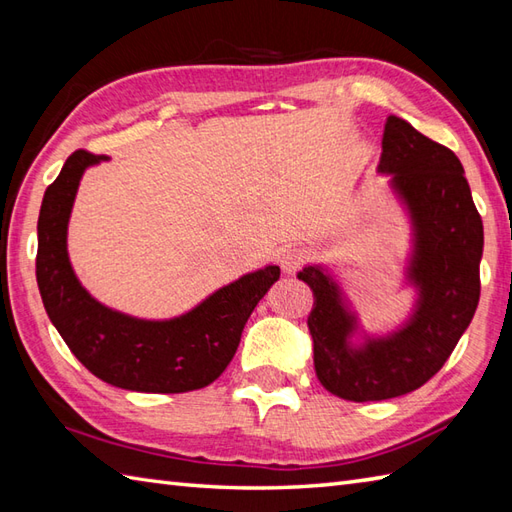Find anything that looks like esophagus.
<instances>
[{"label": "esophagus", "instance_id": "obj_1", "mask_svg": "<svg viewBox=\"0 0 512 512\" xmlns=\"http://www.w3.org/2000/svg\"><path fill=\"white\" fill-rule=\"evenodd\" d=\"M310 259V253L306 248H297L292 246L288 250H284V255H281V268H284V273H295L303 264H306Z\"/></svg>", "mask_w": 512, "mask_h": 512}]
</instances>
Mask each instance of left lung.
I'll use <instances>...</instances> for the list:
<instances>
[{"mask_svg": "<svg viewBox=\"0 0 512 512\" xmlns=\"http://www.w3.org/2000/svg\"><path fill=\"white\" fill-rule=\"evenodd\" d=\"M378 173L391 176L389 187L411 220L405 277L418 297L409 319L369 336L328 268L312 264L297 275L314 295L308 330L321 385L354 402L409 394L436 376L480 301L484 226L458 156L389 116ZM354 333L362 334L361 344L351 341Z\"/></svg>", "mask_w": 512, "mask_h": 512, "instance_id": "left-lung-1", "label": "left lung"}]
</instances>
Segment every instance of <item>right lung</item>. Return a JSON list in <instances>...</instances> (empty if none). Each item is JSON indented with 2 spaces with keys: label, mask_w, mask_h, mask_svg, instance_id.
<instances>
[{
  "label": "right lung",
  "mask_w": 512,
  "mask_h": 512,
  "mask_svg": "<svg viewBox=\"0 0 512 512\" xmlns=\"http://www.w3.org/2000/svg\"><path fill=\"white\" fill-rule=\"evenodd\" d=\"M107 156L74 151L43 193L37 224V286L43 308L70 352L114 387L182 394L211 385L237 352L250 312L279 279L268 264L215 290L173 319L129 317L96 301L68 257V222L83 171Z\"/></svg>",
  "instance_id": "add662e5"
}]
</instances>
